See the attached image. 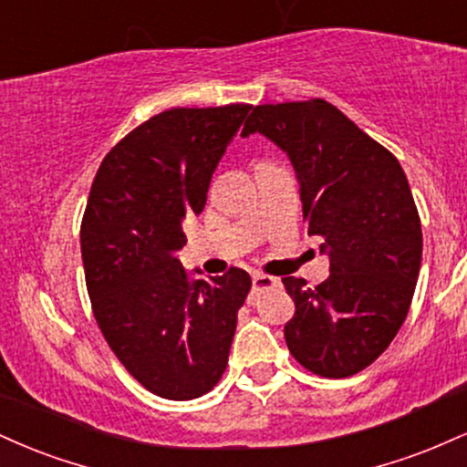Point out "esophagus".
<instances>
[{"label":"esophagus","instance_id":"obj_1","mask_svg":"<svg viewBox=\"0 0 467 467\" xmlns=\"http://www.w3.org/2000/svg\"><path fill=\"white\" fill-rule=\"evenodd\" d=\"M281 285V281L275 276H267V275H254L252 276V292L254 294H261L265 292V289H272V287H278Z\"/></svg>","mask_w":467,"mask_h":467}]
</instances>
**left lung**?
<instances>
[{
  "instance_id": "8db88e82",
  "label": "left lung",
  "mask_w": 467,
  "mask_h": 467,
  "mask_svg": "<svg viewBox=\"0 0 467 467\" xmlns=\"http://www.w3.org/2000/svg\"><path fill=\"white\" fill-rule=\"evenodd\" d=\"M264 133L301 184L307 233L323 237L329 276H285L296 312L287 349L307 371L349 378L382 356L409 314L421 222L398 158L323 99L256 105L241 136Z\"/></svg>"
}]
</instances>
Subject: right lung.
I'll use <instances>...</instances> for the list:
<instances>
[{
	"label": "right lung",
	"mask_w": 467,
	"mask_h": 467,
	"mask_svg": "<svg viewBox=\"0 0 467 467\" xmlns=\"http://www.w3.org/2000/svg\"><path fill=\"white\" fill-rule=\"evenodd\" d=\"M252 105L173 107L105 155L80 223L94 318L122 367L164 400H195L222 379L250 275L208 281L175 252L200 215L223 151Z\"/></svg>",
	"instance_id": "obj_1"
}]
</instances>
